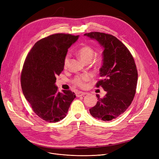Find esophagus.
I'll return each instance as SVG.
<instances>
[{
	"label": "esophagus",
	"mask_w": 159,
	"mask_h": 159,
	"mask_svg": "<svg viewBox=\"0 0 159 159\" xmlns=\"http://www.w3.org/2000/svg\"><path fill=\"white\" fill-rule=\"evenodd\" d=\"M87 93L86 92H82V91H79V92H77L76 93V96L77 97H81V96H83L84 95H86Z\"/></svg>",
	"instance_id": "1"
}]
</instances>
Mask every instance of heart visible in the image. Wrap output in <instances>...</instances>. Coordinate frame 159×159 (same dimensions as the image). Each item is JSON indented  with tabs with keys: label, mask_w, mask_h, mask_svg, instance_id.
Wrapping results in <instances>:
<instances>
[{
	"label": "heart",
	"mask_w": 159,
	"mask_h": 159,
	"mask_svg": "<svg viewBox=\"0 0 159 159\" xmlns=\"http://www.w3.org/2000/svg\"><path fill=\"white\" fill-rule=\"evenodd\" d=\"M94 49L89 45H84L80 47L77 51V55L82 61L84 62H90L92 59L94 55ZM70 59V55L67 54L64 60V66L66 67L68 64ZM101 58H98L97 59V63L99 64L101 62ZM91 76L89 74H84L81 75H78L75 77L73 80V83L77 86L83 88H85L86 86V83L91 80Z\"/></svg>",
	"instance_id": "heart-1"
}]
</instances>
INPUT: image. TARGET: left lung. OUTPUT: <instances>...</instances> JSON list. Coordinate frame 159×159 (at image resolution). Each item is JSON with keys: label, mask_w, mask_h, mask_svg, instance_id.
I'll return each instance as SVG.
<instances>
[{"label": "left lung", "mask_w": 159, "mask_h": 159, "mask_svg": "<svg viewBox=\"0 0 159 159\" xmlns=\"http://www.w3.org/2000/svg\"><path fill=\"white\" fill-rule=\"evenodd\" d=\"M97 40L104 48L103 63L100 69L96 87H102L107 93L89 109L94 118L103 121L115 119L126 111L135 97L138 72L131 53L120 40L112 35L101 32L85 33Z\"/></svg>", "instance_id": "left-lung-1"}]
</instances>
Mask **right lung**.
<instances>
[{
    "instance_id": "right-lung-1",
    "label": "right lung",
    "mask_w": 159,
    "mask_h": 159,
    "mask_svg": "<svg viewBox=\"0 0 159 159\" xmlns=\"http://www.w3.org/2000/svg\"><path fill=\"white\" fill-rule=\"evenodd\" d=\"M79 35L55 33L35 44L24 61L20 76L23 94L33 111L48 122H57L66 116L76 97L70 90L58 91L56 76L64 70L68 49Z\"/></svg>"
}]
</instances>
